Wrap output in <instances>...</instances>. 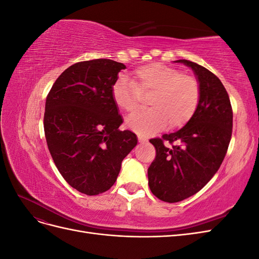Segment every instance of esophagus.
Instances as JSON below:
<instances>
[{
  "instance_id": "1",
  "label": "esophagus",
  "mask_w": 259,
  "mask_h": 259,
  "mask_svg": "<svg viewBox=\"0 0 259 259\" xmlns=\"http://www.w3.org/2000/svg\"><path fill=\"white\" fill-rule=\"evenodd\" d=\"M138 142L144 144V143H147V142H148V139L145 138V137H143V136H138Z\"/></svg>"
}]
</instances>
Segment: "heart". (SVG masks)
Returning <instances> with one entry per match:
<instances>
[{"label":"heart","mask_w":259,"mask_h":259,"mask_svg":"<svg viewBox=\"0 0 259 259\" xmlns=\"http://www.w3.org/2000/svg\"><path fill=\"white\" fill-rule=\"evenodd\" d=\"M112 99L117 108L134 111L143 96L149 95L146 110H139L126 119V126L142 136L151 135L165 127L183 126L197 110L201 89L191 74L158 62L137 68L131 79L120 76L112 86Z\"/></svg>","instance_id":"obj_1"}]
</instances>
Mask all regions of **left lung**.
<instances>
[{"mask_svg":"<svg viewBox=\"0 0 259 259\" xmlns=\"http://www.w3.org/2000/svg\"><path fill=\"white\" fill-rule=\"evenodd\" d=\"M176 62L193 70L201 95L183 128L150 139L155 159L148 168V184L156 198L168 203L191 197L216 174L228 150L233 117L228 93L214 73L190 60Z\"/></svg>","mask_w":259,"mask_h":259,"instance_id":"obj_1","label":"left lung"}]
</instances>
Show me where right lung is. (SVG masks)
Segmentation results:
<instances>
[{"instance_id":"1","label":"right lung","mask_w":259,"mask_h":259,"mask_svg":"<svg viewBox=\"0 0 259 259\" xmlns=\"http://www.w3.org/2000/svg\"><path fill=\"white\" fill-rule=\"evenodd\" d=\"M125 66L111 59L76 62L62 72L46 97L44 132L61 176L77 191L97 195L110 189L121 164L137 145L120 131L122 116L112 86Z\"/></svg>"}]
</instances>
